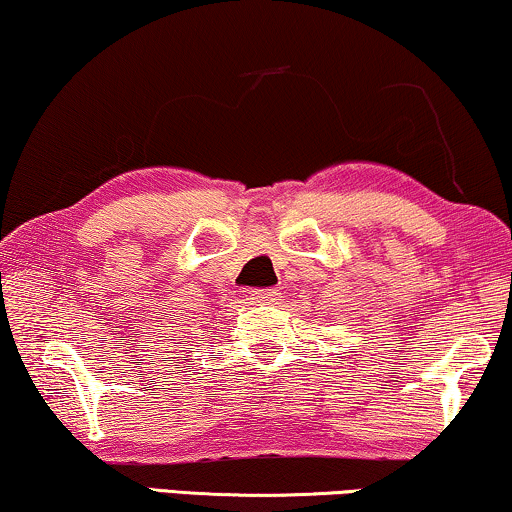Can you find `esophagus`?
Returning <instances> with one entry per match:
<instances>
[{
    "instance_id": "34e87169",
    "label": "esophagus",
    "mask_w": 512,
    "mask_h": 512,
    "mask_svg": "<svg viewBox=\"0 0 512 512\" xmlns=\"http://www.w3.org/2000/svg\"><path fill=\"white\" fill-rule=\"evenodd\" d=\"M247 300H251V303H275V300H279V291L277 289H254L247 293Z\"/></svg>"
}]
</instances>
